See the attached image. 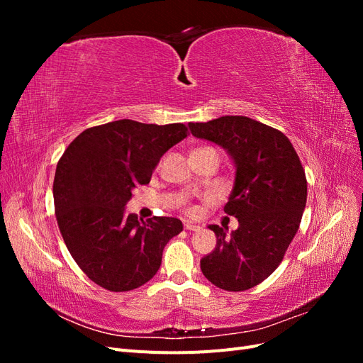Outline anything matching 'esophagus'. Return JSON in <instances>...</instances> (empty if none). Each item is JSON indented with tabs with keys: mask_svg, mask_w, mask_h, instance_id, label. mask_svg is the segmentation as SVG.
<instances>
[{
	"mask_svg": "<svg viewBox=\"0 0 363 363\" xmlns=\"http://www.w3.org/2000/svg\"><path fill=\"white\" fill-rule=\"evenodd\" d=\"M184 228L189 230V232H196V230H200V225H196V224H194L191 221H186L184 223Z\"/></svg>",
	"mask_w": 363,
	"mask_h": 363,
	"instance_id": "obj_1",
	"label": "esophagus"
}]
</instances>
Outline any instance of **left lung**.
Segmentation results:
<instances>
[{
    "instance_id": "8db88e82",
    "label": "left lung",
    "mask_w": 363,
    "mask_h": 363,
    "mask_svg": "<svg viewBox=\"0 0 363 363\" xmlns=\"http://www.w3.org/2000/svg\"><path fill=\"white\" fill-rule=\"evenodd\" d=\"M191 133L223 147L235 163V184L224 212L239 227L208 225L215 250L201 259L204 277L224 291L255 288L276 271L300 227L306 174L281 131L247 116L189 123Z\"/></svg>"
}]
</instances>
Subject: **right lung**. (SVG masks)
I'll return each instance as SVG.
<instances>
[{
  "label": "right lung",
  "instance_id": "right-lung-1",
  "mask_svg": "<svg viewBox=\"0 0 363 363\" xmlns=\"http://www.w3.org/2000/svg\"><path fill=\"white\" fill-rule=\"evenodd\" d=\"M186 136L184 124L119 119L84 130L65 150L52 184L57 224L77 265L98 286L125 292L156 276L164 245L183 224L169 216L144 221L125 215V206Z\"/></svg>",
  "mask_w": 363,
  "mask_h": 363
}]
</instances>
